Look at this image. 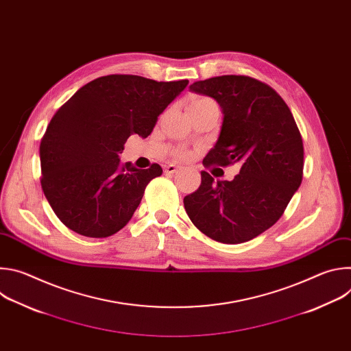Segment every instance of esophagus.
Segmentation results:
<instances>
[{"mask_svg":"<svg viewBox=\"0 0 351 351\" xmlns=\"http://www.w3.org/2000/svg\"><path fill=\"white\" fill-rule=\"evenodd\" d=\"M176 172H178V167H176V165H172V164H171V165H167V167H165V173H167V175H173V173H176Z\"/></svg>","mask_w":351,"mask_h":351,"instance_id":"34e87169","label":"esophagus"}]
</instances>
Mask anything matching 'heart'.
I'll return each mask as SVG.
<instances>
[{
  "label": "heart",
  "mask_w": 351,
  "mask_h": 351,
  "mask_svg": "<svg viewBox=\"0 0 351 351\" xmlns=\"http://www.w3.org/2000/svg\"><path fill=\"white\" fill-rule=\"evenodd\" d=\"M211 101H213V99L203 97V98H197V99H194V101H193L191 104H204V103H211Z\"/></svg>",
  "instance_id": "b5f03b06"
}]
</instances>
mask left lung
<instances>
[{
	"instance_id": "8db88e82",
	"label": "left lung",
	"mask_w": 351,
	"mask_h": 351,
	"mask_svg": "<svg viewBox=\"0 0 351 351\" xmlns=\"http://www.w3.org/2000/svg\"><path fill=\"white\" fill-rule=\"evenodd\" d=\"M190 90L217 99L223 114L204 167L240 162L241 168L230 182H215L203 171L202 184L183 198L184 210L217 241H248L276 223L302 184V134L282 97L257 79L223 75L194 82Z\"/></svg>"
}]
</instances>
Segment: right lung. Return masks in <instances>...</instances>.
Instances as JSON below:
<instances>
[{
  "instance_id": "add662e5",
  "label": "right lung",
  "mask_w": 351,
  "mask_h": 351,
  "mask_svg": "<svg viewBox=\"0 0 351 351\" xmlns=\"http://www.w3.org/2000/svg\"><path fill=\"white\" fill-rule=\"evenodd\" d=\"M187 84L108 75L84 84L56 112L40 143L41 189L65 226L108 237L130 221L162 168L122 165L123 144L132 134L149 136Z\"/></svg>"
}]
</instances>
